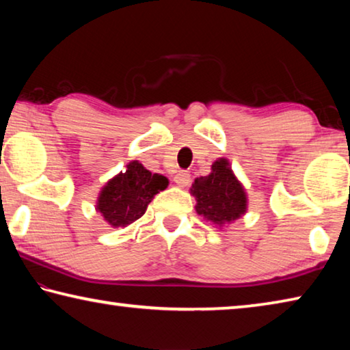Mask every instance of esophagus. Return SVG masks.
Instances as JSON below:
<instances>
[{"label":"esophagus","mask_w":350,"mask_h":350,"mask_svg":"<svg viewBox=\"0 0 350 350\" xmlns=\"http://www.w3.org/2000/svg\"><path fill=\"white\" fill-rule=\"evenodd\" d=\"M189 180H191V174H189L188 171H183L182 170V171H179V173L174 176V182L179 187H187L188 183H189Z\"/></svg>","instance_id":"1"}]
</instances>
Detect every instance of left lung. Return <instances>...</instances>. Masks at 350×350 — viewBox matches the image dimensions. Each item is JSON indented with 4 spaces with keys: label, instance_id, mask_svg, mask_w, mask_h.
Instances as JSON below:
<instances>
[{
    "label": "left lung",
    "instance_id": "1",
    "mask_svg": "<svg viewBox=\"0 0 350 350\" xmlns=\"http://www.w3.org/2000/svg\"><path fill=\"white\" fill-rule=\"evenodd\" d=\"M193 194L198 199L196 210L211 222L222 225L244 215L247 198L238 179L228 168L225 159L211 165L208 176L198 177L193 183Z\"/></svg>",
    "mask_w": 350,
    "mask_h": 350
}]
</instances>
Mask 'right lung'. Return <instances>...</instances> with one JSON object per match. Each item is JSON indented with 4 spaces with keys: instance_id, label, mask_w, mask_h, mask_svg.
I'll return each instance as SVG.
<instances>
[{
    "instance_id": "add662e5",
    "label": "right lung",
    "mask_w": 350,
    "mask_h": 350,
    "mask_svg": "<svg viewBox=\"0 0 350 350\" xmlns=\"http://www.w3.org/2000/svg\"><path fill=\"white\" fill-rule=\"evenodd\" d=\"M167 185V177L152 174L134 161L125 173L106 183L100 193L97 210L112 227H125L144 216L152 198Z\"/></svg>"
}]
</instances>
